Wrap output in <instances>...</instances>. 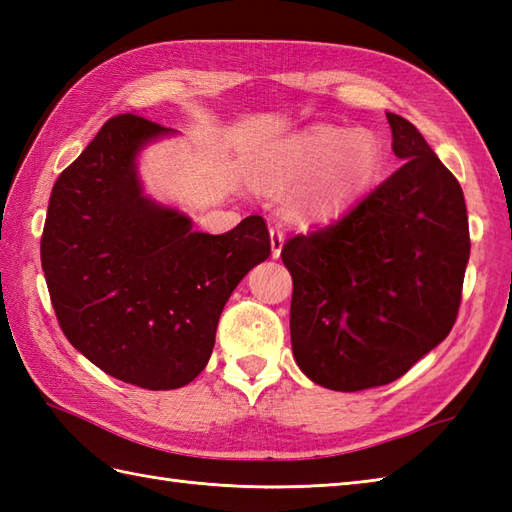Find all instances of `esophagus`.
<instances>
[{"label":"esophagus","mask_w":512,"mask_h":512,"mask_svg":"<svg viewBox=\"0 0 512 512\" xmlns=\"http://www.w3.org/2000/svg\"><path fill=\"white\" fill-rule=\"evenodd\" d=\"M281 246H284V231L279 226H270V248L275 259L281 255Z\"/></svg>","instance_id":"34e87169"}]
</instances>
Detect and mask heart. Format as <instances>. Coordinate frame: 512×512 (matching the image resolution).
Here are the masks:
<instances>
[{
    "label": "heart",
    "instance_id": "b5f03b06",
    "mask_svg": "<svg viewBox=\"0 0 512 512\" xmlns=\"http://www.w3.org/2000/svg\"><path fill=\"white\" fill-rule=\"evenodd\" d=\"M380 147L365 132L314 127L288 138L257 162L253 180L268 193H284L304 182L290 198L297 220H323L339 213L374 182Z\"/></svg>",
    "mask_w": 512,
    "mask_h": 512
}]
</instances>
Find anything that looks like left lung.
<instances>
[{
  "instance_id": "8db88e82",
  "label": "left lung",
  "mask_w": 512,
  "mask_h": 512,
  "mask_svg": "<svg viewBox=\"0 0 512 512\" xmlns=\"http://www.w3.org/2000/svg\"><path fill=\"white\" fill-rule=\"evenodd\" d=\"M402 167L350 211L281 248L292 354L314 383H394L447 339L469 264L460 182L405 118L387 114Z\"/></svg>"
}]
</instances>
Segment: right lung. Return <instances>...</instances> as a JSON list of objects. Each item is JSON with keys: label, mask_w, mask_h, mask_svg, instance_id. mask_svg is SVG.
<instances>
[{"label": "right lung", "mask_w": 512, "mask_h": 512, "mask_svg": "<svg viewBox=\"0 0 512 512\" xmlns=\"http://www.w3.org/2000/svg\"><path fill=\"white\" fill-rule=\"evenodd\" d=\"M171 129L136 114L107 121L52 187L41 266L68 341L123 383L178 389L206 367L228 297L270 255L264 217L193 231L149 200L136 156Z\"/></svg>", "instance_id": "1"}]
</instances>
